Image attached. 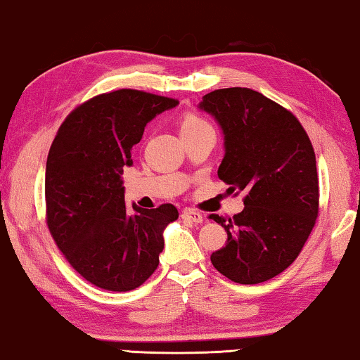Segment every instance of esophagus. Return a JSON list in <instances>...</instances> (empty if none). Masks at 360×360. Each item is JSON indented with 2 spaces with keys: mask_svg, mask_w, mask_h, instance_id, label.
Segmentation results:
<instances>
[{
  "mask_svg": "<svg viewBox=\"0 0 360 360\" xmlns=\"http://www.w3.org/2000/svg\"><path fill=\"white\" fill-rule=\"evenodd\" d=\"M181 217H184L185 221H190V222H195V224L202 222V216L198 211H193V210H185L184 212H181Z\"/></svg>",
  "mask_w": 360,
  "mask_h": 360,
  "instance_id": "1",
  "label": "esophagus"
}]
</instances>
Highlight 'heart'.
<instances>
[{
	"label": "heart",
	"mask_w": 360,
	"mask_h": 360,
	"mask_svg": "<svg viewBox=\"0 0 360 360\" xmlns=\"http://www.w3.org/2000/svg\"><path fill=\"white\" fill-rule=\"evenodd\" d=\"M211 124L206 122L205 118L198 115V113L188 112L180 118V134L181 136H188V134H195L202 129H210Z\"/></svg>",
	"instance_id": "obj_1"
}]
</instances>
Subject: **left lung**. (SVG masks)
<instances>
[{
  "label": "left lung",
  "mask_w": 360,
  "mask_h": 360,
  "mask_svg": "<svg viewBox=\"0 0 360 360\" xmlns=\"http://www.w3.org/2000/svg\"><path fill=\"white\" fill-rule=\"evenodd\" d=\"M224 131L217 176L243 191V211L224 219L226 247L211 255L219 273L238 284L264 283L294 263L319 217V174L310 138L288 108L247 87L202 97Z\"/></svg>",
  "instance_id": "obj_1"
}]
</instances>
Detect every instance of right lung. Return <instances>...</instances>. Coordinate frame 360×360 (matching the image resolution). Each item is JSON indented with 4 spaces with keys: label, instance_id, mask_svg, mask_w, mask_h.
I'll return each mask as SVG.
<instances>
[{
    "label": "right lung",
    "instance_id": "1",
    "mask_svg": "<svg viewBox=\"0 0 360 360\" xmlns=\"http://www.w3.org/2000/svg\"><path fill=\"white\" fill-rule=\"evenodd\" d=\"M176 98L118 89L89 98L65 118L46 158L45 217L56 247L87 283L128 292L158 269L174 205H124L122 174L146 123Z\"/></svg>",
    "mask_w": 360,
    "mask_h": 360
}]
</instances>
